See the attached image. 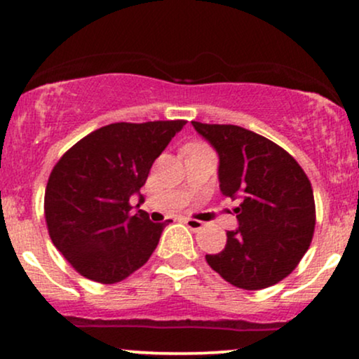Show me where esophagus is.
<instances>
[{"instance_id": "34e87169", "label": "esophagus", "mask_w": 359, "mask_h": 359, "mask_svg": "<svg viewBox=\"0 0 359 359\" xmlns=\"http://www.w3.org/2000/svg\"><path fill=\"white\" fill-rule=\"evenodd\" d=\"M184 222L187 224L189 229H192V231H201V229L204 228V222H201L197 219H191V217H185Z\"/></svg>"}]
</instances>
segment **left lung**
Masks as SVG:
<instances>
[{
	"label": "left lung",
	"instance_id": "1",
	"mask_svg": "<svg viewBox=\"0 0 359 359\" xmlns=\"http://www.w3.org/2000/svg\"><path fill=\"white\" fill-rule=\"evenodd\" d=\"M192 126L219 156L222 196L240 199L238 228L228 231L224 250L205 255L209 266L245 290L275 285L297 266L314 234V192L306 172L283 148L245 128Z\"/></svg>",
	"mask_w": 359,
	"mask_h": 359
}]
</instances>
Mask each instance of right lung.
I'll return each instance as SVG.
<instances>
[{
    "label": "right lung",
    "mask_w": 359,
    "mask_h": 359,
    "mask_svg": "<svg viewBox=\"0 0 359 359\" xmlns=\"http://www.w3.org/2000/svg\"><path fill=\"white\" fill-rule=\"evenodd\" d=\"M185 121L113 123L77 142L53 167L45 191V221L55 248L82 277L116 283L151 257L165 222L130 199L156 156ZM140 208V204L137 205Z\"/></svg>",
    "instance_id": "right-lung-1"
}]
</instances>
